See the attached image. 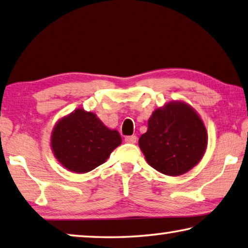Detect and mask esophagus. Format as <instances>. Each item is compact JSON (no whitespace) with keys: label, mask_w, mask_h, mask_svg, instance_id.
<instances>
[{"label":"esophagus","mask_w":248,"mask_h":248,"mask_svg":"<svg viewBox=\"0 0 248 248\" xmlns=\"http://www.w3.org/2000/svg\"><path fill=\"white\" fill-rule=\"evenodd\" d=\"M137 140L138 138L136 136H129V137H125L124 138V141L127 143H131V144H134L137 143Z\"/></svg>","instance_id":"1"}]
</instances>
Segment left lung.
I'll use <instances>...</instances> for the list:
<instances>
[{"mask_svg":"<svg viewBox=\"0 0 248 248\" xmlns=\"http://www.w3.org/2000/svg\"><path fill=\"white\" fill-rule=\"evenodd\" d=\"M139 145L148 165L167 175H181L200 163L207 131L200 116L183 102H171L153 112Z\"/></svg>","mask_w":248,"mask_h":248,"instance_id":"8db88e82","label":"left lung"}]
</instances>
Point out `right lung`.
Instances as JSON below:
<instances>
[{
	"instance_id": "obj_1",
	"label": "right lung",
	"mask_w": 248,
	"mask_h": 248,
	"mask_svg": "<svg viewBox=\"0 0 248 248\" xmlns=\"http://www.w3.org/2000/svg\"><path fill=\"white\" fill-rule=\"evenodd\" d=\"M120 144L118 131L107 128L95 114L81 108L58 121L51 137L57 160L77 173L89 172L104 164Z\"/></svg>"
}]
</instances>
